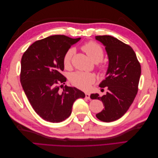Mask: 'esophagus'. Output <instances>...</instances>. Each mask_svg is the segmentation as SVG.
<instances>
[{
  "instance_id": "34e87169",
  "label": "esophagus",
  "mask_w": 158,
  "mask_h": 158,
  "mask_svg": "<svg viewBox=\"0 0 158 158\" xmlns=\"http://www.w3.org/2000/svg\"><path fill=\"white\" fill-rule=\"evenodd\" d=\"M85 98H86V99H90V94H89V93H85Z\"/></svg>"
}]
</instances>
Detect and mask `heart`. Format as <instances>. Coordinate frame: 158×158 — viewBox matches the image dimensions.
Masks as SVG:
<instances>
[{
  "mask_svg": "<svg viewBox=\"0 0 158 158\" xmlns=\"http://www.w3.org/2000/svg\"><path fill=\"white\" fill-rule=\"evenodd\" d=\"M82 49L95 63H99L103 60L104 57L103 50L97 43L94 41L86 43L82 46ZM75 52L74 47H70L66 51L63 56V64L65 68H69L70 66ZM99 69L104 72L106 68L104 66L101 65L99 66ZM69 80L71 84L74 86L80 89L87 91L90 89L92 85L95 82V75L93 73L77 71L70 75Z\"/></svg>",
  "mask_w": 158,
  "mask_h": 158,
  "instance_id": "b5f03b06",
  "label": "heart"
}]
</instances>
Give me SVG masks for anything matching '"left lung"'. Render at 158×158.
<instances>
[{"label": "left lung", "mask_w": 158, "mask_h": 158, "mask_svg": "<svg viewBox=\"0 0 158 158\" xmlns=\"http://www.w3.org/2000/svg\"><path fill=\"white\" fill-rule=\"evenodd\" d=\"M95 40L106 47L109 58L106 78L100 88L107 87L106 95L92 94L90 98L99 99L104 109L96 114L103 122H112L123 117L131 106L138 89L141 66L131 46L110 35H98Z\"/></svg>", "instance_id": "obj_1"}]
</instances>
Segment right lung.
Returning a JSON list of instances; mask_svg holds the SVG:
<instances>
[{
  "mask_svg": "<svg viewBox=\"0 0 158 158\" xmlns=\"http://www.w3.org/2000/svg\"><path fill=\"white\" fill-rule=\"evenodd\" d=\"M80 37L73 39L55 35L33 43L23 54L21 60L20 82L33 109L43 119L60 123L72 113L74 102L84 98L85 94L74 87L65 85L63 56Z\"/></svg>",
  "mask_w": 158,
  "mask_h": 158,
  "instance_id": "1",
  "label": "right lung"
}]
</instances>
